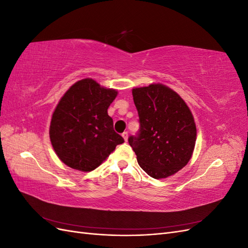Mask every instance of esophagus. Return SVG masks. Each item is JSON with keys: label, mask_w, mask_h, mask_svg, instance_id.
<instances>
[{"label": "esophagus", "mask_w": 248, "mask_h": 248, "mask_svg": "<svg viewBox=\"0 0 248 248\" xmlns=\"http://www.w3.org/2000/svg\"><path fill=\"white\" fill-rule=\"evenodd\" d=\"M122 137H123L124 140H125V141H127V140H128V132H127V131H124V132L122 133Z\"/></svg>", "instance_id": "1"}]
</instances>
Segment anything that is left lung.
Instances as JSON below:
<instances>
[{
    "instance_id": "8db88e82",
    "label": "left lung",
    "mask_w": 248,
    "mask_h": 248,
    "mask_svg": "<svg viewBox=\"0 0 248 248\" xmlns=\"http://www.w3.org/2000/svg\"><path fill=\"white\" fill-rule=\"evenodd\" d=\"M140 130L128 141L140 167L154 179L168 178L191 158L197 127L189 108L174 90L161 85L132 89Z\"/></svg>"
}]
</instances>
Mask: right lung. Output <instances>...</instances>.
Returning a JSON list of instances; mask_svg holds the SVG:
<instances>
[{
  "instance_id": "1",
  "label": "right lung",
  "mask_w": 248,
  "mask_h": 248,
  "mask_svg": "<svg viewBox=\"0 0 248 248\" xmlns=\"http://www.w3.org/2000/svg\"><path fill=\"white\" fill-rule=\"evenodd\" d=\"M118 92L92 78L72 85L55 108L49 139L66 166L80 171L98 168L124 139L114 130L108 108Z\"/></svg>"
}]
</instances>
